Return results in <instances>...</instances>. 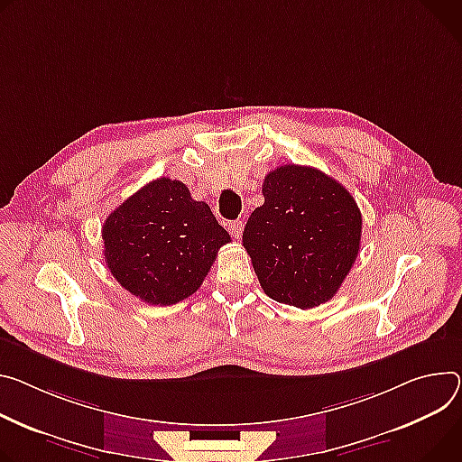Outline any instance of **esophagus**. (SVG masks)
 I'll list each match as a JSON object with an SVG mask.
<instances>
[{"instance_id":"esophagus-1","label":"esophagus","mask_w":462,"mask_h":462,"mask_svg":"<svg viewBox=\"0 0 462 462\" xmlns=\"http://www.w3.org/2000/svg\"><path fill=\"white\" fill-rule=\"evenodd\" d=\"M226 228H228V232H230L236 239H239V237L243 236V221H230V223L226 225Z\"/></svg>"}]
</instances>
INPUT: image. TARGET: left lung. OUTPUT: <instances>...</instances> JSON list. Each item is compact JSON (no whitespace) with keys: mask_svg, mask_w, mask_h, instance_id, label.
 <instances>
[{"mask_svg":"<svg viewBox=\"0 0 462 462\" xmlns=\"http://www.w3.org/2000/svg\"><path fill=\"white\" fill-rule=\"evenodd\" d=\"M250 214L243 246L265 295L300 310L335 297L361 246V212L337 180L308 165H282Z\"/></svg>","mask_w":462,"mask_h":462,"instance_id":"obj_1","label":"left lung"}]
</instances>
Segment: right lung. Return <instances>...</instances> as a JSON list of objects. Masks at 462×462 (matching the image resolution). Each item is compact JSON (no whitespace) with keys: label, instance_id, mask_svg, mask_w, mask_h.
<instances>
[{"label":"right lung","instance_id":"right-lung-1","mask_svg":"<svg viewBox=\"0 0 462 462\" xmlns=\"http://www.w3.org/2000/svg\"><path fill=\"white\" fill-rule=\"evenodd\" d=\"M228 241L209 206L167 177L145 184L103 225L112 276L152 306H171L193 295Z\"/></svg>","mask_w":462,"mask_h":462}]
</instances>
